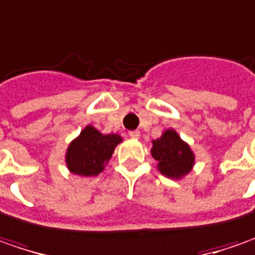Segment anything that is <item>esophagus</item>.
<instances>
[{"instance_id":"esophagus-1","label":"esophagus","mask_w":255,"mask_h":255,"mask_svg":"<svg viewBox=\"0 0 255 255\" xmlns=\"http://www.w3.org/2000/svg\"><path fill=\"white\" fill-rule=\"evenodd\" d=\"M129 136L134 138V139H138V138L141 136V132H139L138 129H135V131H129Z\"/></svg>"}]
</instances>
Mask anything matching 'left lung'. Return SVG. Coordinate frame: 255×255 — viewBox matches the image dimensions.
Wrapping results in <instances>:
<instances>
[{
  "instance_id": "8db88e82",
  "label": "left lung",
  "mask_w": 255,
  "mask_h": 255,
  "mask_svg": "<svg viewBox=\"0 0 255 255\" xmlns=\"http://www.w3.org/2000/svg\"><path fill=\"white\" fill-rule=\"evenodd\" d=\"M151 155L156 161V168L163 176L180 180L195 166V152L173 129L168 128L162 135L152 139Z\"/></svg>"
}]
</instances>
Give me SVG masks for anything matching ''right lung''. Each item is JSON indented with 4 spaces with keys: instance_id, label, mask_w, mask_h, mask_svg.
<instances>
[{
    "instance_id": "obj_1",
    "label": "right lung",
    "mask_w": 255,
    "mask_h": 255,
    "mask_svg": "<svg viewBox=\"0 0 255 255\" xmlns=\"http://www.w3.org/2000/svg\"><path fill=\"white\" fill-rule=\"evenodd\" d=\"M120 142L123 136L119 134H103L89 124L67 146L66 168L77 176H97L104 171Z\"/></svg>"
}]
</instances>
